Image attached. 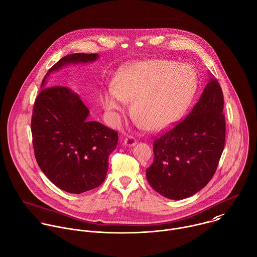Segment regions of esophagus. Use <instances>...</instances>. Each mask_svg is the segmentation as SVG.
Here are the masks:
<instances>
[{"mask_svg": "<svg viewBox=\"0 0 257 257\" xmlns=\"http://www.w3.org/2000/svg\"><path fill=\"white\" fill-rule=\"evenodd\" d=\"M136 142H137V140H136V138L133 137V136H128V137H126L125 140H124V144H125L126 146H134V145L136 144Z\"/></svg>", "mask_w": 257, "mask_h": 257, "instance_id": "34e87169", "label": "esophagus"}]
</instances>
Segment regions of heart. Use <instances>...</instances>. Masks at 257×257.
Returning <instances> with one entry per match:
<instances>
[{
    "label": "heart",
    "instance_id": "heart-1",
    "mask_svg": "<svg viewBox=\"0 0 257 257\" xmlns=\"http://www.w3.org/2000/svg\"><path fill=\"white\" fill-rule=\"evenodd\" d=\"M198 76L188 64L151 59L122 68L114 80V90L105 96V107L123 111L132 101L131 112L137 123L157 131L176 123L193 101Z\"/></svg>",
    "mask_w": 257,
    "mask_h": 257
}]
</instances>
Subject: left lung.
Returning a JSON list of instances; mask_svg holds the SVG:
<instances>
[{"label":"left lung","mask_w":257,"mask_h":257,"mask_svg":"<svg viewBox=\"0 0 257 257\" xmlns=\"http://www.w3.org/2000/svg\"><path fill=\"white\" fill-rule=\"evenodd\" d=\"M224 97L211 77L191 113L153 142L154 159L146 169L151 188L170 200H183L213 178L225 145Z\"/></svg>","instance_id":"1"}]
</instances>
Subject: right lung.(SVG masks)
I'll return each mask as SVG.
<instances>
[{"label": "right lung", "mask_w": 257, "mask_h": 257, "mask_svg": "<svg viewBox=\"0 0 257 257\" xmlns=\"http://www.w3.org/2000/svg\"><path fill=\"white\" fill-rule=\"evenodd\" d=\"M98 57L97 53H73L58 60L45 74L33 107L31 132L36 161L51 183L71 194L103 184L118 133L89 121V109L69 88L44 84L51 72L65 64L92 62Z\"/></svg>", "instance_id": "1"}]
</instances>
